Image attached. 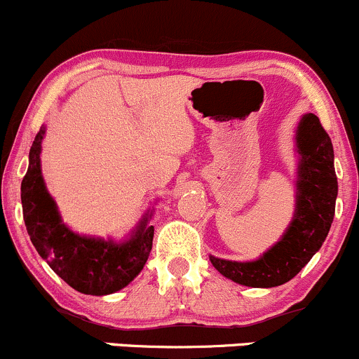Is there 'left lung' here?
Listing matches in <instances>:
<instances>
[{
    "instance_id": "8db88e82",
    "label": "left lung",
    "mask_w": 359,
    "mask_h": 359,
    "mask_svg": "<svg viewBox=\"0 0 359 359\" xmlns=\"http://www.w3.org/2000/svg\"><path fill=\"white\" fill-rule=\"evenodd\" d=\"M297 147L302 156L297 212L283 239L251 263L210 256L217 271L236 283L255 288L287 283L299 275L327 237L336 210L337 178L331 137L320 126L319 116L307 114L302 118L297 130Z\"/></svg>"
}]
</instances>
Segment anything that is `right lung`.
Instances as JSON below:
<instances>
[{"mask_svg":"<svg viewBox=\"0 0 359 359\" xmlns=\"http://www.w3.org/2000/svg\"><path fill=\"white\" fill-rule=\"evenodd\" d=\"M40 127L30 149V164L22 181L23 220L32 244L69 287L86 295H108L127 287L142 271L152 249L154 227L142 220L127 243L93 239L71 232L60 220L40 171Z\"/></svg>","mask_w":359,"mask_h":359,"instance_id":"1","label":"right lung"}]
</instances>
